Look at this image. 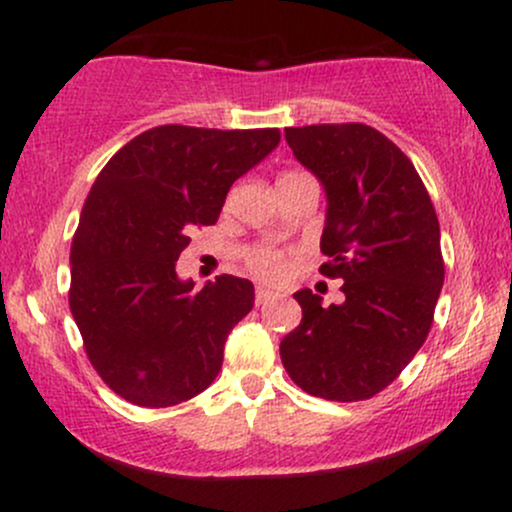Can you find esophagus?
I'll list each match as a JSON object with an SVG mask.
<instances>
[{"label":"esophagus","instance_id":"1","mask_svg":"<svg viewBox=\"0 0 512 512\" xmlns=\"http://www.w3.org/2000/svg\"><path fill=\"white\" fill-rule=\"evenodd\" d=\"M255 301H257V305H269V303L276 301V293L269 291V289H257L255 291Z\"/></svg>","mask_w":512,"mask_h":512}]
</instances>
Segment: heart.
<instances>
[{
  "label": "heart",
  "instance_id": "heart-1",
  "mask_svg": "<svg viewBox=\"0 0 512 512\" xmlns=\"http://www.w3.org/2000/svg\"><path fill=\"white\" fill-rule=\"evenodd\" d=\"M284 175H291V173H284ZM284 175H281V178H284ZM245 260H248L252 272L262 276V279H276V276L284 272V255H281L279 250L252 248L248 250V255H245Z\"/></svg>",
  "mask_w": 512,
  "mask_h": 512
}]
</instances>
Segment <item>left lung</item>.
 Here are the masks:
<instances>
[{
    "instance_id": "1",
    "label": "left lung",
    "mask_w": 512,
    "mask_h": 512,
    "mask_svg": "<svg viewBox=\"0 0 512 512\" xmlns=\"http://www.w3.org/2000/svg\"><path fill=\"white\" fill-rule=\"evenodd\" d=\"M286 142L327 195L320 272L342 279V305L296 291L303 320L281 363L308 395L361 402L407 368L433 322L445 264L436 209L414 163L378 129L286 127Z\"/></svg>"
}]
</instances>
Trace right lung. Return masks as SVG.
I'll return each instance as SVG.
<instances>
[{
  "instance_id": "1",
  "label": "right lung",
  "mask_w": 512,
  "mask_h": 512,
  "mask_svg": "<svg viewBox=\"0 0 512 512\" xmlns=\"http://www.w3.org/2000/svg\"><path fill=\"white\" fill-rule=\"evenodd\" d=\"M279 129L161 125L105 163L72 240L69 308L91 366L137 407L187 402L214 383L223 344L255 305L248 279L195 289L175 274L195 226L279 144Z\"/></svg>"
}]
</instances>
